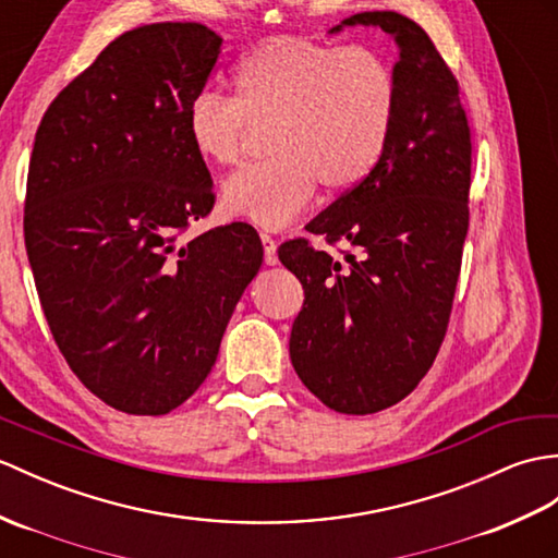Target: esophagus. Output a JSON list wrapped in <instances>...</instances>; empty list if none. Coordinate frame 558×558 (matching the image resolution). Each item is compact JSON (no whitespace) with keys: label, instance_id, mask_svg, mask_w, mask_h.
<instances>
[{"label":"esophagus","instance_id":"34e87169","mask_svg":"<svg viewBox=\"0 0 558 558\" xmlns=\"http://www.w3.org/2000/svg\"><path fill=\"white\" fill-rule=\"evenodd\" d=\"M262 244H264V262H266V266H276L278 264V244H276V240L268 235V232H262Z\"/></svg>","mask_w":558,"mask_h":558}]
</instances>
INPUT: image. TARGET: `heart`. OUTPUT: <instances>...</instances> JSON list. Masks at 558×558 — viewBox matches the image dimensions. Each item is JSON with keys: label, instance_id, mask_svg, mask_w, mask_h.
Returning a JSON list of instances; mask_svg holds the SVG:
<instances>
[{"label": "heart", "instance_id": "heart-1", "mask_svg": "<svg viewBox=\"0 0 558 558\" xmlns=\"http://www.w3.org/2000/svg\"><path fill=\"white\" fill-rule=\"evenodd\" d=\"M235 99L202 89L185 109L192 151L211 166L238 163L252 125L266 128L274 159L232 173L220 202L230 216L280 230L311 204L359 187L390 145L399 107L392 63L371 47L276 35L232 69Z\"/></svg>", "mask_w": 558, "mask_h": 558}]
</instances>
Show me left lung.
<instances>
[{"mask_svg":"<svg viewBox=\"0 0 558 558\" xmlns=\"http://www.w3.org/2000/svg\"><path fill=\"white\" fill-rule=\"evenodd\" d=\"M344 25L395 37L399 107L380 163L306 226L349 252L282 242L278 258L300 278L304 306L290 359L328 409L383 411L416 390L445 340L469 232L471 128L454 73L416 21L364 11Z\"/></svg>","mask_w":558,"mask_h":558,"instance_id":"obj_1","label":"left lung"}]
</instances>
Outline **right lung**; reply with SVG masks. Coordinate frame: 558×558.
I'll return each mask as SVG.
<instances>
[{"label": "right lung", "instance_id": "1", "mask_svg": "<svg viewBox=\"0 0 558 558\" xmlns=\"http://www.w3.org/2000/svg\"><path fill=\"white\" fill-rule=\"evenodd\" d=\"M220 43L202 23L128 31L35 133L23 235L45 318L77 380L133 416L197 392L264 262L247 223L183 240L216 202L185 109Z\"/></svg>", "mask_w": 558, "mask_h": 558}]
</instances>
